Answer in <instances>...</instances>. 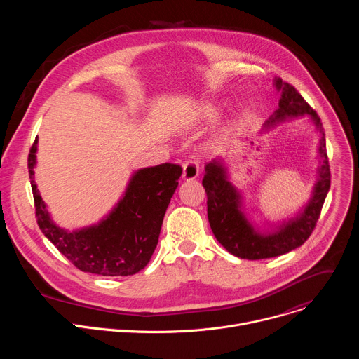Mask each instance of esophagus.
<instances>
[{"label": "esophagus", "instance_id": "obj_1", "mask_svg": "<svg viewBox=\"0 0 359 359\" xmlns=\"http://www.w3.org/2000/svg\"><path fill=\"white\" fill-rule=\"evenodd\" d=\"M198 176V165L194 161H186L183 163V179L193 180Z\"/></svg>", "mask_w": 359, "mask_h": 359}]
</instances>
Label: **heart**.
Wrapping results in <instances>:
<instances>
[{
	"label": "heart",
	"instance_id": "b5f03b06",
	"mask_svg": "<svg viewBox=\"0 0 359 359\" xmlns=\"http://www.w3.org/2000/svg\"><path fill=\"white\" fill-rule=\"evenodd\" d=\"M217 114H219V112H217V108L213 107V105H210V104L201 105L200 109H198V115H200L203 119H206V121L215 119V118L217 116Z\"/></svg>",
	"mask_w": 359,
	"mask_h": 359
}]
</instances>
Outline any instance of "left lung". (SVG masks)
Returning <instances> with one entry per match:
<instances>
[{
    "instance_id": "1",
    "label": "left lung",
    "mask_w": 359,
    "mask_h": 359,
    "mask_svg": "<svg viewBox=\"0 0 359 359\" xmlns=\"http://www.w3.org/2000/svg\"><path fill=\"white\" fill-rule=\"evenodd\" d=\"M274 85L281 92V97L278 109L267 121V126L305 115L311 119L321 135L318 179L310 201L305 204L301 213L284 222L273 231H260L247 220L241 210V194L229 180L227 169L222 159H215L206 165L201 184L208 194V217L212 231L229 252L247 260L277 257L302 245L316 229L331 186L325 133L320 116L292 85L283 82L280 78L274 79Z\"/></svg>"
}]
</instances>
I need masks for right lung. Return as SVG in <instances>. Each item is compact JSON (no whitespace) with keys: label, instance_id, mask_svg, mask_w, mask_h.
Instances as JSON below:
<instances>
[{"label":"right lung","instance_id":"add662e5","mask_svg":"<svg viewBox=\"0 0 359 359\" xmlns=\"http://www.w3.org/2000/svg\"><path fill=\"white\" fill-rule=\"evenodd\" d=\"M36 143L38 137L29 150L28 169L36 223L45 237L85 273L123 277L144 269L158 245L163 217L179 184L182 168L163 163L135 172L123 197L104 220L67 231L50 220L36 189L34 180Z\"/></svg>","mask_w":359,"mask_h":359}]
</instances>
